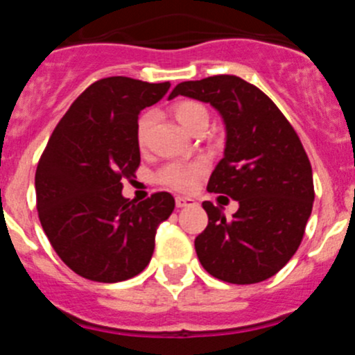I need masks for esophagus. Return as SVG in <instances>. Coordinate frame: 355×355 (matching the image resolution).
Returning a JSON list of instances; mask_svg holds the SVG:
<instances>
[{
    "label": "esophagus",
    "mask_w": 355,
    "mask_h": 355,
    "mask_svg": "<svg viewBox=\"0 0 355 355\" xmlns=\"http://www.w3.org/2000/svg\"><path fill=\"white\" fill-rule=\"evenodd\" d=\"M192 205H196V200L190 199V197H175V206H178V208H187V206Z\"/></svg>",
    "instance_id": "esophagus-1"
}]
</instances>
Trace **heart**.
Returning a JSON list of instances; mask_svg holds the SVG:
<instances>
[{
	"mask_svg": "<svg viewBox=\"0 0 355 355\" xmlns=\"http://www.w3.org/2000/svg\"><path fill=\"white\" fill-rule=\"evenodd\" d=\"M174 117L178 119L181 126L192 133L200 124H208V108L199 101H181L174 106ZM150 126V115L146 114L140 117L137 124V142L144 146L147 139V131ZM206 172V162L196 159V162H172L159 171L158 180L163 184L187 192L196 184L200 175Z\"/></svg>",
	"mask_w": 355,
	"mask_h": 355,
	"instance_id": "1",
	"label": "heart"
}]
</instances>
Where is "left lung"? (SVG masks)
<instances>
[{
  "mask_svg": "<svg viewBox=\"0 0 355 355\" xmlns=\"http://www.w3.org/2000/svg\"><path fill=\"white\" fill-rule=\"evenodd\" d=\"M175 96L209 103L220 114L224 158L211 172L208 192L240 205L225 218L222 208L202 202L208 225L196 238L197 258L225 283H261L297 252L311 215L313 171L302 142L270 97L238 76L183 81L168 99Z\"/></svg>",
  "mask_w": 355,
  "mask_h": 355,
  "instance_id": "left-lung-1",
  "label": "left lung"
}]
</instances>
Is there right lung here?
<instances>
[{"instance_id": "1", "label": "right lung", "mask_w": 355, "mask_h": 355, "mask_svg": "<svg viewBox=\"0 0 355 355\" xmlns=\"http://www.w3.org/2000/svg\"><path fill=\"white\" fill-rule=\"evenodd\" d=\"M171 83L103 78L62 117L35 172L44 233L62 261L97 283L139 275L155 250L156 229L174 211L168 192L142 202L122 196V180L140 165L139 115Z\"/></svg>"}]
</instances>
